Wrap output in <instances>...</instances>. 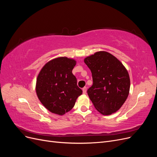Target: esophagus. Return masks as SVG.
Segmentation results:
<instances>
[{
    "mask_svg": "<svg viewBox=\"0 0 157 157\" xmlns=\"http://www.w3.org/2000/svg\"><path fill=\"white\" fill-rule=\"evenodd\" d=\"M82 92H83V94H85L86 93V87H84L82 88Z\"/></svg>",
    "mask_w": 157,
    "mask_h": 157,
    "instance_id": "esophagus-1",
    "label": "esophagus"
}]
</instances>
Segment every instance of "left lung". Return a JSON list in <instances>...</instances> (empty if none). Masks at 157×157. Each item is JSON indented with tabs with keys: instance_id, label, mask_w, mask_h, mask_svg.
I'll return each instance as SVG.
<instances>
[{
	"instance_id": "8db88e82",
	"label": "left lung",
	"mask_w": 157,
	"mask_h": 157,
	"mask_svg": "<svg viewBox=\"0 0 157 157\" xmlns=\"http://www.w3.org/2000/svg\"><path fill=\"white\" fill-rule=\"evenodd\" d=\"M84 61L92 72L93 84L87 93L95 108L104 115L117 112L129 94L130 80L126 69L105 51L97 52Z\"/></svg>"
}]
</instances>
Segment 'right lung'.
Wrapping results in <instances>:
<instances>
[{
    "label": "right lung",
    "mask_w": 157,
    "mask_h": 157,
    "mask_svg": "<svg viewBox=\"0 0 157 157\" xmlns=\"http://www.w3.org/2000/svg\"><path fill=\"white\" fill-rule=\"evenodd\" d=\"M75 65V59L59 57L46 63L38 75V98L52 113L63 115L71 111L82 93L72 73Z\"/></svg>",
    "instance_id": "right-lung-1"
}]
</instances>
